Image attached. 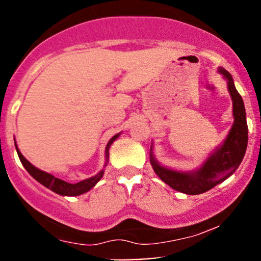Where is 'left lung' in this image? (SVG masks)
<instances>
[{
  "instance_id": "1",
  "label": "left lung",
  "mask_w": 261,
  "mask_h": 261,
  "mask_svg": "<svg viewBox=\"0 0 261 261\" xmlns=\"http://www.w3.org/2000/svg\"><path fill=\"white\" fill-rule=\"evenodd\" d=\"M220 72L228 80V91L233 100L234 116V124L223 145L211 154V157H208L201 168L194 173H180L164 168L153 160V157H151V164L155 174L170 188L189 195L205 193L232 175L241 164L247 149L248 125L243 99L236 89L228 71L220 67Z\"/></svg>"
}]
</instances>
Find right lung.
Instances as JSON below:
<instances>
[{"mask_svg":"<svg viewBox=\"0 0 261 261\" xmlns=\"http://www.w3.org/2000/svg\"><path fill=\"white\" fill-rule=\"evenodd\" d=\"M119 135H115V136L113 137L112 140L109 141V143H108L107 146V158L109 157V146L112 145V142L114 140L118 137ZM16 143V142H14ZM17 148V147H16ZM17 153H18V157H19L20 162H22V164L24 166V168L27 169V172L31 174L33 178L35 179V180H38L40 184H43L44 187H46L47 189H50V190H53L54 193L56 194H60V195H66V196H76V195H81V194L86 193V191L91 190V189L94 187L95 184H97L98 181L100 180V178L103 176V170H100L99 173H98L97 175H94L93 178H89V179H86V180H82L80 182H76V184H70V182H66L64 180H61V179L59 178H55V176L49 174V173H45L43 170L35 168L33 164L29 163L28 161L25 160L24 157H23V154L20 153L19 149L17 148Z\"/></svg>","mask_w":261,"mask_h":261,"instance_id":"add662e5","label":"right lung"}]
</instances>
